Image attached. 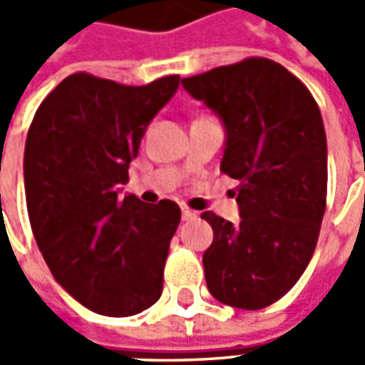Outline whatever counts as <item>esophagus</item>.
Here are the masks:
<instances>
[{"instance_id":"esophagus-1","label":"esophagus","mask_w":365,"mask_h":365,"mask_svg":"<svg viewBox=\"0 0 365 365\" xmlns=\"http://www.w3.org/2000/svg\"><path fill=\"white\" fill-rule=\"evenodd\" d=\"M197 217V213L195 211H191V209H187V207H183L182 209V219L183 221H193Z\"/></svg>"}]
</instances>
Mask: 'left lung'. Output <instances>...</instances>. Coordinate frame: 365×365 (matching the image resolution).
Masks as SVG:
<instances>
[{
    "instance_id": "1",
    "label": "left lung",
    "mask_w": 365,
    "mask_h": 365,
    "mask_svg": "<svg viewBox=\"0 0 365 365\" xmlns=\"http://www.w3.org/2000/svg\"><path fill=\"white\" fill-rule=\"evenodd\" d=\"M182 83L221 117V172L238 180V225L201 215L213 229L203 254L207 287L225 305L264 309L297 283L319 240L329 180L321 109L305 83L268 58Z\"/></svg>"
}]
</instances>
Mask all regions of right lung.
<instances>
[{
	"label": "right lung",
	"mask_w": 365,
	"mask_h": 365,
	"mask_svg": "<svg viewBox=\"0 0 365 365\" xmlns=\"http://www.w3.org/2000/svg\"><path fill=\"white\" fill-rule=\"evenodd\" d=\"M180 76L123 86L78 72L44 97L25 144L31 229L54 279L105 317L143 313L162 295L174 201L120 195L128 164Z\"/></svg>",
	"instance_id": "right-lung-1"
}]
</instances>
